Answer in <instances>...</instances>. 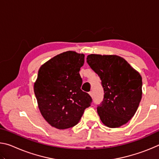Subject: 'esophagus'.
<instances>
[{"label":"esophagus","instance_id":"34e87169","mask_svg":"<svg viewBox=\"0 0 159 159\" xmlns=\"http://www.w3.org/2000/svg\"><path fill=\"white\" fill-rule=\"evenodd\" d=\"M89 95L93 98V93L92 92V91H90V92H89Z\"/></svg>","mask_w":159,"mask_h":159}]
</instances>
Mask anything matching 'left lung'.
<instances>
[{
    "label": "left lung",
    "mask_w": 159,
    "mask_h": 159,
    "mask_svg": "<svg viewBox=\"0 0 159 159\" xmlns=\"http://www.w3.org/2000/svg\"><path fill=\"white\" fill-rule=\"evenodd\" d=\"M87 62L100 78L104 99L98 106L102 122L109 128L127 123L135 114L142 95V77L117 55H88Z\"/></svg>",
    "instance_id": "obj_1"
}]
</instances>
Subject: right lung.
<instances>
[{
    "mask_svg": "<svg viewBox=\"0 0 159 159\" xmlns=\"http://www.w3.org/2000/svg\"><path fill=\"white\" fill-rule=\"evenodd\" d=\"M85 55L67 51L55 56L40 67L34 93L43 117L60 130L73 127L79 122L92 98L80 89L79 74Z\"/></svg>",
    "mask_w": 159,
    "mask_h": 159,
    "instance_id": "1",
    "label": "right lung"
}]
</instances>
